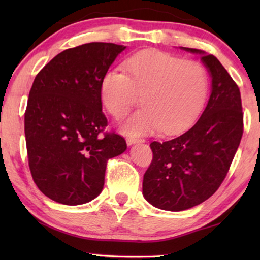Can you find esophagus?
Here are the masks:
<instances>
[{
  "instance_id": "34e87169",
  "label": "esophagus",
  "mask_w": 260,
  "mask_h": 260,
  "mask_svg": "<svg viewBox=\"0 0 260 260\" xmlns=\"http://www.w3.org/2000/svg\"><path fill=\"white\" fill-rule=\"evenodd\" d=\"M141 142H143V140H141V138H137V137H127L126 138L127 145H131L135 143H141Z\"/></svg>"
}]
</instances>
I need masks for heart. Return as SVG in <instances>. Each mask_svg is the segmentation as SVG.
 <instances>
[{
  "instance_id": "1",
  "label": "heart",
  "mask_w": 260,
  "mask_h": 260,
  "mask_svg": "<svg viewBox=\"0 0 260 260\" xmlns=\"http://www.w3.org/2000/svg\"><path fill=\"white\" fill-rule=\"evenodd\" d=\"M209 77L198 61L159 51H145L124 62V73L109 71L101 83L103 105L122 119L141 97L142 108L122 125L133 136L177 134L190 126L207 99Z\"/></svg>"
}]
</instances>
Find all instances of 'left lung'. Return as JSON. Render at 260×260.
Returning <instances> with one entry per match:
<instances>
[{"label": "left lung", "mask_w": 260, "mask_h": 260, "mask_svg": "<svg viewBox=\"0 0 260 260\" xmlns=\"http://www.w3.org/2000/svg\"><path fill=\"white\" fill-rule=\"evenodd\" d=\"M201 54L212 77L205 111L189 130L166 142H152V161L143 177V195L155 207L179 212L211 198L229 173L244 133L240 91L212 54Z\"/></svg>", "instance_id": "left-lung-1"}]
</instances>
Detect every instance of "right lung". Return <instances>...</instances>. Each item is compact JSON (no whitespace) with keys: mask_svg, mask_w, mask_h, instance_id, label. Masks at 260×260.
I'll return each instance as SVG.
<instances>
[{"mask_svg":"<svg viewBox=\"0 0 260 260\" xmlns=\"http://www.w3.org/2000/svg\"><path fill=\"white\" fill-rule=\"evenodd\" d=\"M125 46L90 42L65 49L35 77L24 112L28 165L46 197L81 205L104 187L110 158L126 142L108 133L101 83Z\"/></svg>","mask_w":260,"mask_h":260,"instance_id":"obj_1","label":"right lung"}]
</instances>
